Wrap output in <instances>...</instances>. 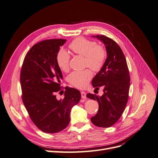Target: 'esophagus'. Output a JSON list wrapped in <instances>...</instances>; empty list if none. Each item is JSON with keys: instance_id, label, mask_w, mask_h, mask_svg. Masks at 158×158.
I'll use <instances>...</instances> for the list:
<instances>
[{"instance_id": "esophagus-1", "label": "esophagus", "mask_w": 158, "mask_h": 158, "mask_svg": "<svg viewBox=\"0 0 158 158\" xmlns=\"http://www.w3.org/2000/svg\"><path fill=\"white\" fill-rule=\"evenodd\" d=\"M81 96H82V99L86 98V94L85 92H81Z\"/></svg>"}]
</instances>
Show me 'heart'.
<instances>
[{"instance_id":"obj_1","label":"heart","mask_w":158,"mask_h":158,"mask_svg":"<svg viewBox=\"0 0 158 158\" xmlns=\"http://www.w3.org/2000/svg\"><path fill=\"white\" fill-rule=\"evenodd\" d=\"M69 48L75 54L84 56V65L89 67L94 71L98 72L103 66L106 57V51L97 43L85 39L78 37L69 45ZM70 56L64 49H60L56 56V64L63 71H67L69 69ZM92 78V73L89 69L82 71H74L68 76V82L73 86L83 89L88 85L89 80Z\"/></svg>"}]
</instances>
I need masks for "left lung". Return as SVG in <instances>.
<instances>
[{"mask_svg":"<svg viewBox=\"0 0 158 158\" xmlns=\"http://www.w3.org/2000/svg\"><path fill=\"white\" fill-rule=\"evenodd\" d=\"M93 37L105 44L107 59L92 82L95 89L103 88V94L102 96L87 94V98L96 100L99 103L98 111L91 117V121L97 127L107 128L117 122L126 107L130 88V74L125 55L117 43L103 35Z\"/></svg>","mask_w":158,"mask_h":158,"instance_id":"left-lung-1","label":"left lung"}]
</instances>
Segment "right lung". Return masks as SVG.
Returning a JSON list of instances; mask_svg holds the SVG:
<instances>
[{
    "label": "right lung",
    "mask_w": 158,
    "mask_h": 158,
    "mask_svg": "<svg viewBox=\"0 0 158 158\" xmlns=\"http://www.w3.org/2000/svg\"><path fill=\"white\" fill-rule=\"evenodd\" d=\"M66 40H44L27 52L20 73L22 101L35 125L46 133L63 131L70 123L71 109L78 103L80 91L66 88L64 98L57 99L62 91L63 74L56 64V56Z\"/></svg>",
    "instance_id": "add662e5"
}]
</instances>
